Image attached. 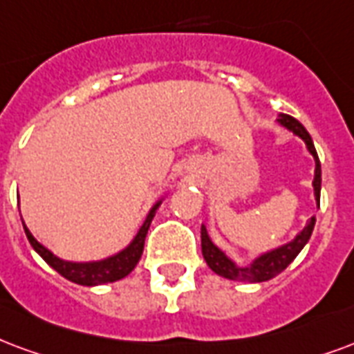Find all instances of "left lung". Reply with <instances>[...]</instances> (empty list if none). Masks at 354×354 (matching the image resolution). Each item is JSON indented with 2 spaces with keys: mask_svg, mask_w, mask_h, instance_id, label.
<instances>
[{
  "mask_svg": "<svg viewBox=\"0 0 354 354\" xmlns=\"http://www.w3.org/2000/svg\"><path fill=\"white\" fill-rule=\"evenodd\" d=\"M277 124L283 125L285 129L292 131L297 137H300L306 142V148L310 151L313 159H315V178H313V193H315L317 206H319V198H321V163H319V157H317L315 146L311 140L310 133L306 131L298 120H295L289 114H279L277 116ZM315 227V217H311L310 221L306 223L300 232H298L295 240H290L289 243H283L276 250L266 251L263 255L253 259V263L245 264V266H238L232 259L225 255L223 251L217 248L216 243L212 242V238L208 236V230L206 227H201V245H203V257L206 264L210 266L212 270L216 272L217 276H223L227 279H234V281H243V283H259V281H268L272 277H276L277 274L289 266L298 253L302 251V248L310 240L311 232Z\"/></svg>",
  "mask_w": 354,
  "mask_h": 354,
  "instance_id": "8db88e82",
  "label": "left lung"
}]
</instances>
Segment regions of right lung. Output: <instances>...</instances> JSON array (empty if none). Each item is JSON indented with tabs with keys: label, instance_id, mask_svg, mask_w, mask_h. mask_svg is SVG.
Segmentation results:
<instances>
[{
	"label": "right lung",
	"instance_id": "obj_1",
	"mask_svg": "<svg viewBox=\"0 0 354 354\" xmlns=\"http://www.w3.org/2000/svg\"><path fill=\"white\" fill-rule=\"evenodd\" d=\"M161 201H157L151 210L148 212V216L144 219L142 227L138 229L137 236L133 238V242L122 250L116 255L112 257H106L103 261H91V263H71V261H64V259L56 257L50 250H46L43 243H39L33 234L30 232V229L24 225V230H26V236L30 240L31 248L37 251L39 255L50 264L52 268L62 274L65 279H69L73 283L86 285V287H93V285H103V283H112V281H118L122 279L127 274L135 270V266L140 261V255H142L144 250V240H146V234H148V229H150V223L153 216H156V210L159 208Z\"/></svg>",
	"mask_w": 354,
	"mask_h": 354
}]
</instances>
